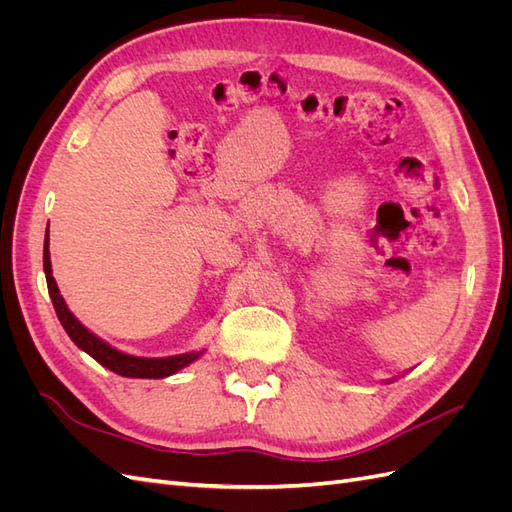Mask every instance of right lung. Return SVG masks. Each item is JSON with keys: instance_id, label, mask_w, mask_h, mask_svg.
Segmentation results:
<instances>
[{"instance_id": "1", "label": "right lung", "mask_w": 512, "mask_h": 512, "mask_svg": "<svg viewBox=\"0 0 512 512\" xmlns=\"http://www.w3.org/2000/svg\"><path fill=\"white\" fill-rule=\"evenodd\" d=\"M44 273H46V286H49L51 301L55 307V314L61 322V327L66 329L72 342L85 350L89 356L104 365L106 369L115 371L119 376L126 378H166L170 374H175L181 367L190 365L192 361L198 359L200 352H190V354H179V356H168V359H141V356H130L115 350L113 346H108L102 342L100 337L94 333H89L83 324L72 316L68 305L64 303V297L59 294V288L53 280L51 273V256H49V228H46V237H44Z\"/></svg>"}]
</instances>
